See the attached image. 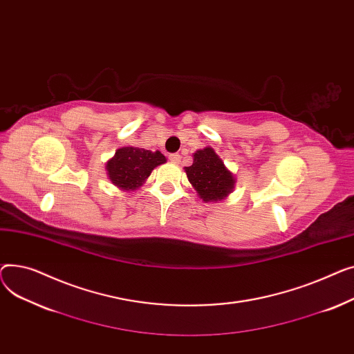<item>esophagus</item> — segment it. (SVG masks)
<instances>
[{
    "mask_svg": "<svg viewBox=\"0 0 354 354\" xmlns=\"http://www.w3.org/2000/svg\"><path fill=\"white\" fill-rule=\"evenodd\" d=\"M169 158H170V161H171L173 164H178L180 160H181V156H180V154H170Z\"/></svg>",
    "mask_w": 354,
    "mask_h": 354,
    "instance_id": "esophagus-1",
    "label": "esophagus"
}]
</instances>
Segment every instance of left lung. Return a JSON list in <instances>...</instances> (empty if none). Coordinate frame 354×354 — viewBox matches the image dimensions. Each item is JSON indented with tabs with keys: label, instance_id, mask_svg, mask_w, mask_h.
<instances>
[{
	"label": "left lung",
	"instance_id": "left-lung-1",
	"mask_svg": "<svg viewBox=\"0 0 354 354\" xmlns=\"http://www.w3.org/2000/svg\"><path fill=\"white\" fill-rule=\"evenodd\" d=\"M185 174L203 201H220L234 189L236 178L212 147L197 150Z\"/></svg>",
	"mask_w": 354,
	"mask_h": 354
}]
</instances>
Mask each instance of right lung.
<instances>
[{
	"instance_id": "add662e5",
	"label": "right lung",
	"mask_w": 354,
	"mask_h": 354,
	"mask_svg": "<svg viewBox=\"0 0 354 354\" xmlns=\"http://www.w3.org/2000/svg\"><path fill=\"white\" fill-rule=\"evenodd\" d=\"M167 160L160 151L153 153L138 147H121L107 161L106 169L114 185L121 190L133 192L138 189L157 165Z\"/></svg>"
}]
</instances>
